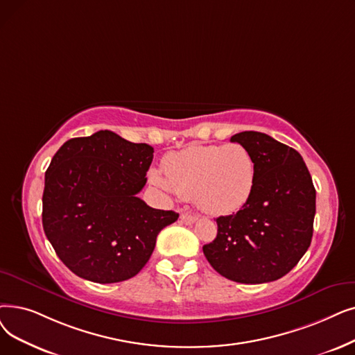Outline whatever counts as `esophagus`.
Instances as JSON below:
<instances>
[{"label": "esophagus", "instance_id": "obj_1", "mask_svg": "<svg viewBox=\"0 0 355 355\" xmlns=\"http://www.w3.org/2000/svg\"><path fill=\"white\" fill-rule=\"evenodd\" d=\"M180 219H181V222H184L186 225H193L197 220V216L189 214V213H181Z\"/></svg>", "mask_w": 355, "mask_h": 355}]
</instances>
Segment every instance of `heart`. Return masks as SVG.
<instances>
[{"label": "heart", "mask_w": 355, "mask_h": 355, "mask_svg": "<svg viewBox=\"0 0 355 355\" xmlns=\"http://www.w3.org/2000/svg\"><path fill=\"white\" fill-rule=\"evenodd\" d=\"M149 178L159 189L182 198L213 216L238 211L251 198L257 184V164L241 144L193 145L169 153Z\"/></svg>", "instance_id": "obj_1"}]
</instances>
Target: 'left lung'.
Returning a JSON list of instances; mask_svg holds the SVG:
<instances>
[{
	"mask_svg": "<svg viewBox=\"0 0 355 355\" xmlns=\"http://www.w3.org/2000/svg\"><path fill=\"white\" fill-rule=\"evenodd\" d=\"M251 152L255 190L236 214L216 219L218 235L203 246L226 279L261 284L282 279L304 255L313 235L316 190L300 153L261 132L230 137Z\"/></svg>",
	"mask_w": 355,
	"mask_h": 355,
	"instance_id": "left-lung-1",
	"label": "left lung"
}]
</instances>
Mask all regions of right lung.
<instances>
[{"label": "right lung", "mask_w": 355, "mask_h": 355, "mask_svg": "<svg viewBox=\"0 0 355 355\" xmlns=\"http://www.w3.org/2000/svg\"><path fill=\"white\" fill-rule=\"evenodd\" d=\"M153 148L110 130L67 141L44 174L42 222L60 261L94 283L132 279L149 261L161 230L178 219L136 194Z\"/></svg>", "instance_id": "add662e5"}]
</instances>
